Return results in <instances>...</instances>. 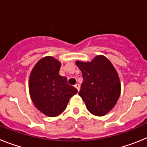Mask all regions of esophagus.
<instances>
[{"mask_svg": "<svg viewBox=\"0 0 147 147\" xmlns=\"http://www.w3.org/2000/svg\"><path fill=\"white\" fill-rule=\"evenodd\" d=\"M74 87H75V88H76V89H77L78 91H80V85H79V84H76V85H74Z\"/></svg>", "mask_w": 147, "mask_h": 147, "instance_id": "34e87169", "label": "esophagus"}]
</instances>
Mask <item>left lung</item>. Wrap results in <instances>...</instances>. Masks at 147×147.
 Masks as SVG:
<instances>
[{"label":"left lung","mask_w":147,"mask_h":147,"mask_svg":"<svg viewBox=\"0 0 147 147\" xmlns=\"http://www.w3.org/2000/svg\"><path fill=\"white\" fill-rule=\"evenodd\" d=\"M82 74L83 82L79 95L90 113L103 116L112 110L121 94L117 71L103 55L96 56L90 62L76 61Z\"/></svg>","instance_id":"1"}]
</instances>
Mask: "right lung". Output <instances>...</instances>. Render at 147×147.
<instances>
[{"label": "right lung", "mask_w": 147, "mask_h": 147, "mask_svg": "<svg viewBox=\"0 0 147 147\" xmlns=\"http://www.w3.org/2000/svg\"><path fill=\"white\" fill-rule=\"evenodd\" d=\"M61 62L53 57L40 59L32 68L28 81L29 94L34 105L44 115L55 117L62 113L69 99L77 93L59 75Z\"/></svg>", "instance_id": "right-lung-1"}]
</instances>
